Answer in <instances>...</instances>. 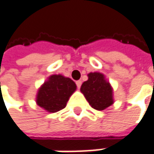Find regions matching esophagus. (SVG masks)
<instances>
[{"label": "esophagus", "instance_id": "1", "mask_svg": "<svg viewBox=\"0 0 154 154\" xmlns=\"http://www.w3.org/2000/svg\"><path fill=\"white\" fill-rule=\"evenodd\" d=\"M76 85H77V87L79 89L80 87H81V85H82V81H80V80H78V81H77L76 82Z\"/></svg>", "mask_w": 154, "mask_h": 154}]
</instances>
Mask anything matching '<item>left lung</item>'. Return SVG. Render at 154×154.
I'll list each match as a JSON object with an SVG mask.
<instances>
[{
    "label": "left lung",
    "instance_id": "obj_1",
    "mask_svg": "<svg viewBox=\"0 0 154 154\" xmlns=\"http://www.w3.org/2000/svg\"><path fill=\"white\" fill-rule=\"evenodd\" d=\"M88 80L81 86V91L90 105L97 111H102L113 104L112 88L106 82L103 74L91 72Z\"/></svg>",
    "mask_w": 154,
    "mask_h": 154
}]
</instances>
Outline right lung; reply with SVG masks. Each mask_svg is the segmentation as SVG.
<instances>
[{"instance_id":"obj_1","label":"right lung","mask_w":154,"mask_h":154,"mask_svg":"<svg viewBox=\"0 0 154 154\" xmlns=\"http://www.w3.org/2000/svg\"><path fill=\"white\" fill-rule=\"evenodd\" d=\"M76 89V84L70 78L52 75L39 89L36 103L50 112H57L66 106Z\"/></svg>"}]
</instances>
